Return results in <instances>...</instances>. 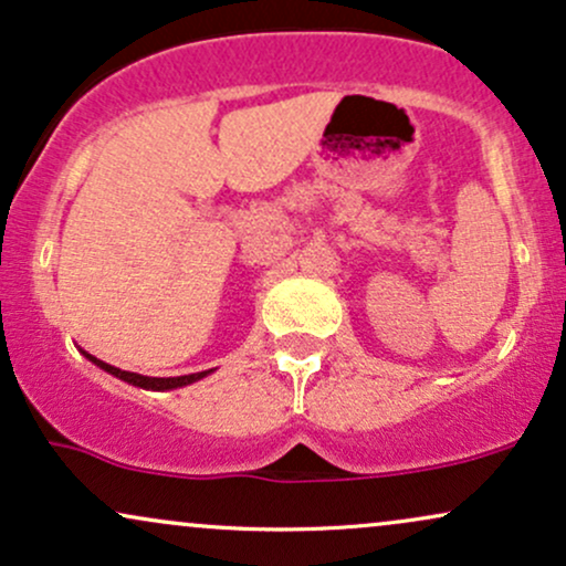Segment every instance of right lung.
<instances>
[{
  "label": "right lung",
  "mask_w": 566,
  "mask_h": 566,
  "mask_svg": "<svg viewBox=\"0 0 566 566\" xmlns=\"http://www.w3.org/2000/svg\"><path fill=\"white\" fill-rule=\"evenodd\" d=\"M82 350V348H80ZM84 356H87L90 361H93L95 367H101L103 373L114 375V378L129 382V386H138V388H146V391H172V388H184V386H191V382H197L201 378H207V375L212 373V369H205V373H193V375H178V378H148V375H138V373H127V369H119V367H112L106 365V361L95 359L93 354H87V350H82Z\"/></svg>",
  "instance_id": "obj_1"
}]
</instances>
